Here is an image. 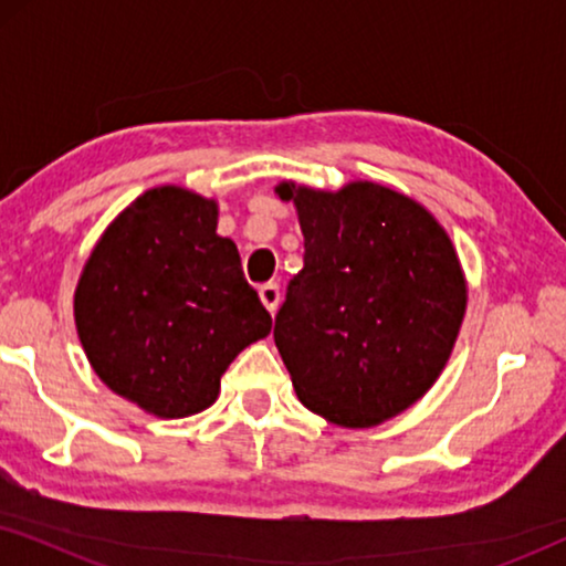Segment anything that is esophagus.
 <instances>
[{"label": "esophagus", "mask_w": 566, "mask_h": 566, "mask_svg": "<svg viewBox=\"0 0 566 566\" xmlns=\"http://www.w3.org/2000/svg\"><path fill=\"white\" fill-rule=\"evenodd\" d=\"M260 298L270 314H275L277 304H281V285L277 283H265L260 285Z\"/></svg>", "instance_id": "34e87169"}]
</instances>
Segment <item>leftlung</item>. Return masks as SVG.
I'll return each mask as SVG.
<instances>
[{"instance_id":"obj_1","label":"left lung","mask_w":566,"mask_h":566,"mask_svg":"<svg viewBox=\"0 0 566 566\" xmlns=\"http://www.w3.org/2000/svg\"><path fill=\"white\" fill-rule=\"evenodd\" d=\"M298 208L304 268L275 314V345L312 412L370 428L422 397L459 335L467 283L440 223L399 192L353 182Z\"/></svg>"}]
</instances>
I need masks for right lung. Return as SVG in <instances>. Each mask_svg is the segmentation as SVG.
Returning a JSON list of instances; mask_svg holds the SVG:
<instances>
[{
	"label": "right lung",
	"mask_w": 566,
	"mask_h": 566,
	"mask_svg": "<svg viewBox=\"0 0 566 566\" xmlns=\"http://www.w3.org/2000/svg\"><path fill=\"white\" fill-rule=\"evenodd\" d=\"M216 221L213 200L196 192H144L107 227L76 285L92 368L151 415L211 407L229 363L273 327Z\"/></svg>",
	"instance_id": "right-lung-1"
}]
</instances>
